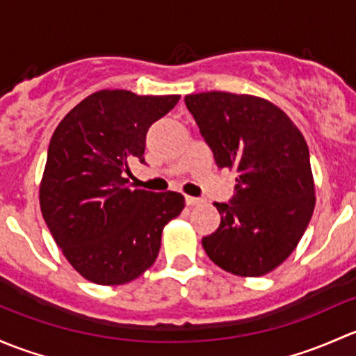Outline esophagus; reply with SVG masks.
Wrapping results in <instances>:
<instances>
[{
  "instance_id": "esophagus-1",
  "label": "esophagus",
  "mask_w": 356,
  "mask_h": 356,
  "mask_svg": "<svg viewBox=\"0 0 356 356\" xmlns=\"http://www.w3.org/2000/svg\"><path fill=\"white\" fill-rule=\"evenodd\" d=\"M185 202H186V205H188V207H193V205H199L200 202H202V200L197 199V197L186 195V197H185Z\"/></svg>"
}]
</instances>
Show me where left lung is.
Listing matches in <instances>:
<instances>
[{
	"label": "left lung",
	"instance_id": "left-lung-1",
	"mask_svg": "<svg viewBox=\"0 0 356 356\" xmlns=\"http://www.w3.org/2000/svg\"><path fill=\"white\" fill-rule=\"evenodd\" d=\"M185 104L218 168L238 173L232 202H214L221 225L202 238L205 254L236 276L269 274L291 255L314 214L309 145L264 97L211 90L185 96Z\"/></svg>",
	"mask_w": 356,
	"mask_h": 356
}]
</instances>
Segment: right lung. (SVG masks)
I'll list each match as a JSON object with an SVG mask.
<instances>
[{"instance_id":"obj_1","label":"right lung","mask_w":356,"mask_h":356,"mask_svg":"<svg viewBox=\"0 0 356 356\" xmlns=\"http://www.w3.org/2000/svg\"><path fill=\"white\" fill-rule=\"evenodd\" d=\"M179 96H137L104 89L87 96L51 137L39 202L70 266L102 286L130 283L156 262L164 226L179 216L178 192L127 185L128 163H144L149 127Z\"/></svg>"}]
</instances>
